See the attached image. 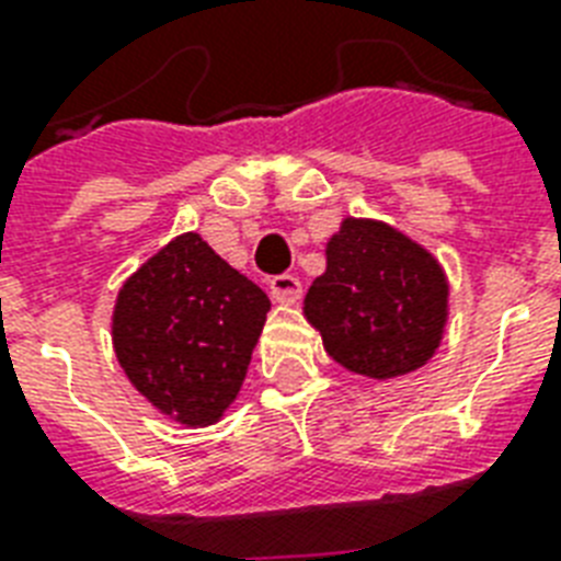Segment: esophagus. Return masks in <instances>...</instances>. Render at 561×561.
<instances>
[{"instance_id":"obj_1","label":"esophagus","mask_w":561,"mask_h":561,"mask_svg":"<svg viewBox=\"0 0 561 561\" xmlns=\"http://www.w3.org/2000/svg\"><path fill=\"white\" fill-rule=\"evenodd\" d=\"M267 288H271V297L282 306H294L299 297H302V285H299L297 276H290V273H279V276H273L267 282Z\"/></svg>"}]
</instances>
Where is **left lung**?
Masks as SVG:
<instances>
[{"label": "left lung", "instance_id": "obj_1", "mask_svg": "<svg viewBox=\"0 0 561 561\" xmlns=\"http://www.w3.org/2000/svg\"><path fill=\"white\" fill-rule=\"evenodd\" d=\"M302 314L350 373L399 378L434 358L448 323V279L434 253L390 224L343 218Z\"/></svg>", "mask_w": 561, "mask_h": 561}]
</instances>
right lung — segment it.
Instances as JSON below:
<instances>
[{
    "instance_id": "right-lung-1",
    "label": "right lung",
    "mask_w": 561,
    "mask_h": 561,
    "mask_svg": "<svg viewBox=\"0 0 561 561\" xmlns=\"http://www.w3.org/2000/svg\"><path fill=\"white\" fill-rule=\"evenodd\" d=\"M271 299L197 232H183L122 285L113 350L136 390L186 427L236 401Z\"/></svg>"
}]
</instances>
